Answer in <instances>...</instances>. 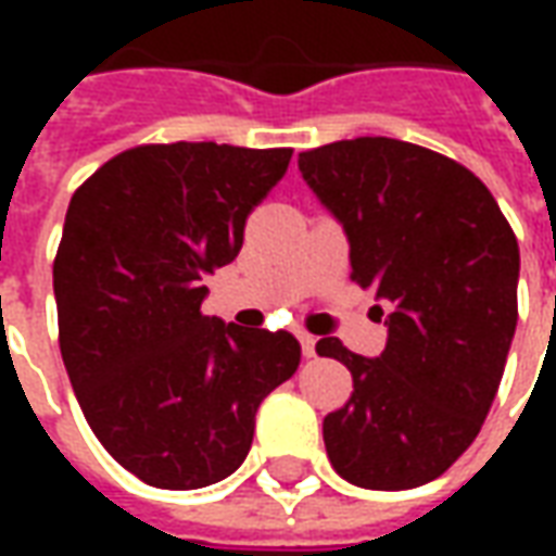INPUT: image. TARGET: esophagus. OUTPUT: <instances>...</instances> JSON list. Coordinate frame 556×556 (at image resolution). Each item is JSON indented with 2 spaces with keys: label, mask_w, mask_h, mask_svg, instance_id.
Masks as SVG:
<instances>
[{
  "label": "esophagus",
  "mask_w": 556,
  "mask_h": 556,
  "mask_svg": "<svg viewBox=\"0 0 556 556\" xmlns=\"http://www.w3.org/2000/svg\"><path fill=\"white\" fill-rule=\"evenodd\" d=\"M298 339H301L303 357H315V342H318V339H315L313 333H306V330H298Z\"/></svg>",
  "instance_id": "esophagus-1"
}]
</instances>
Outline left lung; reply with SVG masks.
Returning a JSON list of instances; mask_svg holds the SVG:
<instances>
[{
  "label": "left lung",
  "mask_w": 556,
  "mask_h": 556,
  "mask_svg": "<svg viewBox=\"0 0 556 556\" xmlns=\"http://www.w3.org/2000/svg\"><path fill=\"white\" fill-rule=\"evenodd\" d=\"M298 169L349 238L351 279L387 303L378 357L337 337L315 345L354 378L345 408L325 417L330 465L361 489L426 485L473 443L501 387L518 241L489 187L429 148L342 139L303 151Z\"/></svg>",
  "instance_id": "obj_1"
}]
</instances>
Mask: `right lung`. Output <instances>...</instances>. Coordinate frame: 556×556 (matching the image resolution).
Masks as SVG:
<instances>
[{"label":"right lung","instance_id":"add662e5","mask_svg":"<svg viewBox=\"0 0 556 556\" xmlns=\"http://www.w3.org/2000/svg\"><path fill=\"white\" fill-rule=\"evenodd\" d=\"M291 148L139 146L79 187L53 265L59 349L91 431L154 489L214 485L243 465L255 410L301 366L286 330L202 315L247 217Z\"/></svg>","mask_w":556,"mask_h":556}]
</instances>
